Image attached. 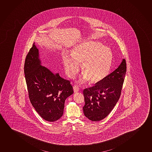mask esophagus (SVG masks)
Returning <instances> with one entry per match:
<instances>
[{
  "label": "esophagus",
  "instance_id": "esophagus-1",
  "mask_svg": "<svg viewBox=\"0 0 152 152\" xmlns=\"http://www.w3.org/2000/svg\"><path fill=\"white\" fill-rule=\"evenodd\" d=\"M73 89H74V93H77V92L79 91V88L78 86H74Z\"/></svg>",
  "mask_w": 152,
  "mask_h": 152
}]
</instances>
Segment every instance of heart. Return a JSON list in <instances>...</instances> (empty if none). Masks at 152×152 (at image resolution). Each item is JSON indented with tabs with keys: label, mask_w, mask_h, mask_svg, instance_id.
Returning a JSON list of instances; mask_svg holds the SVG:
<instances>
[{
	"label": "heart",
	"mask_w": 152,
	"mask_h": 152,
	"mask_svg": "<svg viewBox=\"0 0 152 152\" xmlns=\"http://www.w3.org/2000/svg\"><path fill=\"white\" fill-rule=\"evenodd\" d=\"M70 55L63 57L65 70L69 77H75L79 72L80 63L84 62L82 68L84 73L79 80L80 84L88 79L91 83L100 82L108 76L112 67V51L96 41H89L78 44L71 51Z\"/></svg>",
	"instance_id": "1"
}]
</instances>
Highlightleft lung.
<instances>
[{
	"instance_id": "obj_1",
	"label": "left lung",
	"mask_w": 152,
	"mask_h": 152,
	"mask_svg": "<svg viewBox=\"0 0 152 152\" xmlns=\"http://www.w3.org/2000/svg\"><path fill=\"white\" fill-rule=\"evenodd\" d=\"M126 71V60L123 58L119 67L104 79L84 89L85 117L91 121H99L110 113L120 97Z\"/></svg>"
}]
</instances>
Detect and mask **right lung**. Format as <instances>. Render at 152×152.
Returning <instances> with one entry per match:
<instances>
[{"label": "right lung", "instance_id": "1", "mask_svg": "<svg viewBox=\"0 0 152 152\" xmlns=\"http://www.w3.org/2000/svg\"><path fill=\"white\" fill-rule=\"evenodd\" d=\"M24 72L29 99L36 111L46 121L60 119L65 100L74 93L73 87L58 73L42 66L34 43L26 55Z\"/></svg>", "mask_w": 152, "mask_h": 152}]
</instances>
